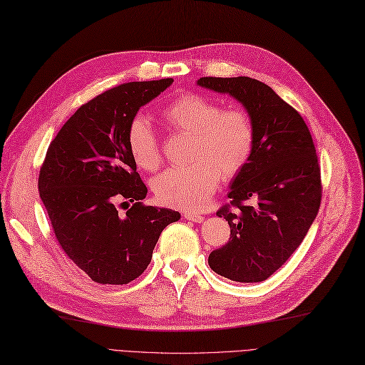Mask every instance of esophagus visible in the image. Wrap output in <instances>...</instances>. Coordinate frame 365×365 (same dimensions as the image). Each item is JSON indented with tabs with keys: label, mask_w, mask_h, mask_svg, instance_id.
<instances>
[{
	"label": "esophagus",
	"mask_w": 365,
	"mask_h": 365,
	"mask_svg": "<svg viewBox=\"0 0 365 365\" xmlns=\"http://www.w3.org/2000/svg\"><path fill=\"white\" fill-rule=\"evenodd\" d=\"M184 218L193 221V222H202L204 221V216L201 213H196V212H184Z\"/></svg>",
	"instance_id": "obj_1"
}]
</instances>
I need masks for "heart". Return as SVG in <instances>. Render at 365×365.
<instances>
[{
	"label": "heart",
	"instance_id": "heart-1",
	"mask_svg": "<svg viewBox=\"0 0 365 365\" xmlns=\"http://www.w3.org/2000/svg\"><path fill=\"white\" fill-rule=\"evenodd\" d=\"M167 129L193 136L187 167L169 169L152 182L155 198L182 210L201 209L224 178L240 175L249 164L256 143L252 115L242 107L222 109L213 98L187 92L161 110ZM127 147L143 170L153 172L163 161L161 141L145 116L135 115L127 125Z\"/></svg>",
	"mask_w": 365,
	"mask_h": 365
}]
</instances>
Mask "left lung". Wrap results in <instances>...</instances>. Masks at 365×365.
<instances>
[{
	"label": "left lung",
	"mask_w": 365,
	"mask_h": 365,
	"mask_svg": "<svg viewBox=\"0 0 365 365\" xmlns=\"http://www.w3.org/2000/svg\"><path fill=\"white\" fill-rule=\"evenodd\" d=\"M198 84L241 101L256 130L230 202L216 212L229 221L230 240L210 253L209 265L232 281L261 282L290 258L317 218L322 198L317 149L302 116L267 84L249 76H204Z\"/></svg>",
	"instance_id": "obj_1"
}]
</instances>
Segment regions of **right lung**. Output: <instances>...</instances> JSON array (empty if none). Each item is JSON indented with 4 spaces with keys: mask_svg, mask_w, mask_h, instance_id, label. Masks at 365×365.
<instances>
[{
    "mask_svg": "<svg viewBox=\"0 0 365 365\" xmlns=\"http://www.w3.org/2000/svg\"><path fill=\"white\" fill-rule=\"evenodd\" d=\"M172 83H124L87 101L53 138L39 169V196L55 238L95 282L136 279L150 264L161 232L181 218L141 202L147 187L125 136L140 107ZM120 200L134 202L124 215H117Z\"/></svg>",
    "mask_w": 365,
    "mask_h": 365,
    "instance_id": "add662e5",
    "label": "right lung"
}]
</instances>
